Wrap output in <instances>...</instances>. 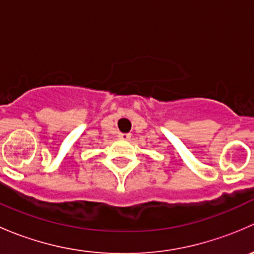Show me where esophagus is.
<instances>
[{
    "mask_svg": "<svg viewBox=\"0 0 254 254\" xmlns=\"http://www.w3.org/2000/svg\"><path fill=\"white\" fill-rule=\"evenodd\" d=\"M118 136H119V139H122V140H129L130 139V134H122V132H120Z\"/></svg>",
    "mask_w": 254,
    "mask_h": 254,
    "instance_id": "1",
    "label": "esophagus"
}]
</instances>
